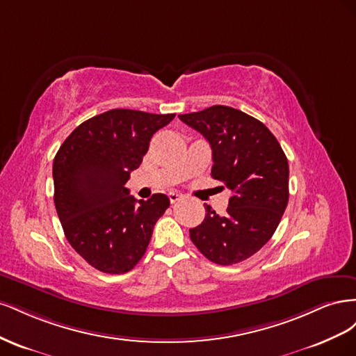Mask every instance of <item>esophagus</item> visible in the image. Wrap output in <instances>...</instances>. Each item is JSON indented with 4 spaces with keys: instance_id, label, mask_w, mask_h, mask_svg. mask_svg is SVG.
Instances as JSON below:
<instances>
[{
    "instance_id": "obj_1",
    "label": "esophagus",
    "mask_w": 356,
    "mask_h": 356,
    "mask_svg": "<svg viewBox=\"0 0 356 356\" xmlns=\"http://www.w3.org/2000/svg\"><path fill=\"white\" fill-rule=\"evenodd\" d=\"M181 197H182V195H179V193H177V191H172V193H169V200H170V203H175V202H178Z\"/></svg>"
}]
</instances>
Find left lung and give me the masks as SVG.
Here are the masks:
<instances>
[{"mask_svg": "<svg viewBox=\"0 0 356 356\" xmlns=\"http://www.w3.org/2000/svg\"><path fill=\"white\" fill-rule=\"evenodd\" d=\"M212 148L211 175L232 191L222 217L209 204L190 229L197 250L220 266L241 263L270 241L288 204L289 168L275 135L257 118L232 106L179 114Z\"/></svg>", "mask_w": 356, "mask_h": 356, "instance_id": "obj_1", "label": "left lung"}]
</instances>
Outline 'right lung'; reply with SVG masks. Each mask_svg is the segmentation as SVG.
Returning <instances> with one entry per match:
<instances>
[{"mask_svg":"<svg viewBox=\"0 0 356 356\" xmlns=\"http://www.w3.org/2000/svg\"><path fill=\"white\" fill-rule=\"evenodd\" d=\"M174 117L110 110L75 127L53 160V199L63 233L99 272L132 270L147 251L154 224L169 208L166 195L136 200L124 186L153 135Z\"/></svg>","mask_w":356,"mask_h":356,"instance_id":"1","label":"right lung"}]
</instances>
